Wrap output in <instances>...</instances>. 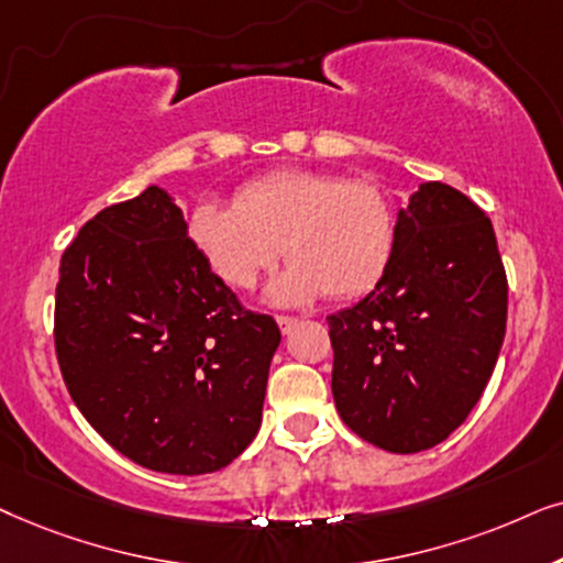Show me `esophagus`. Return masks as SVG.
<instances>
[{
    "instance_id": "1",
    "label": "esophagus",
    "mask_w": 563,
    "mask_h": 563,
    "mask_svg": "<svg viewBox=\"0 0 563 563\" xmlns=\"http://www.w3.org/2000/svg\"><path fill=\"white\" fill-rule=\"evenodd\" d=\"M275 319H277V327H280L283 334H290L294 332V327L298 324L296 317H286V313H280V317H275Z\"/></svg>"
}]
</instances>
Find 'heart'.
<instances>
[{"instance_id":"1","label":"heart","mask_w":563,"mask_h":563,"mask_svg":"<svg viewBox=\"0 0 563 563\" xmlns=\"http://www.w3.org/2000/svg\"><path fill=\"white\" fill-rule=\"evenodd\" d=\"M187 234L231 288L250 290L262 273L294 262L269 288L280 303L321 294L336 301L368 294L391 267L399 213L386 187L334 172L280 169L239 187L234 206L200 200Z\"/></svg>"}]
</instances>
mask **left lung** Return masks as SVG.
<instances>
[{"mask_svg": "<svg viewBox=\"0 0 563 563\" xmlns=\"http://www.w3.org/2000/svg\"><path fill=\"white\" fill-rule=\"evenodd\" d=\"M329 321L342 422L388 453L443 443L482 399L507 329V275L474 200L424 183L399 211L391 267Z\"/></svg>", "mask_w": 563, "mask_h": 563, "instance_id": "8db88e82", "label": "left lung"}]
</instances>
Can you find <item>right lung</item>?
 Here are the masks:
<instances>
[{
	"instance_id": "add662e5",
	"label": "right lung",
	"mask_w": 563,
	"mask_h": 563,
	"mask_svg": "<svg viewBox=\"0 0 563 563\" xmlns=\"http://www.w3.org/2000/svg\"><path fill=\"white\" fill-rule=\"evenodd\" d=\"M54 342L74 404L162 474H211L252 443L280 329L244 309L162 187L104 208L62 254Z\"/></svg>"
}]
</instances>
